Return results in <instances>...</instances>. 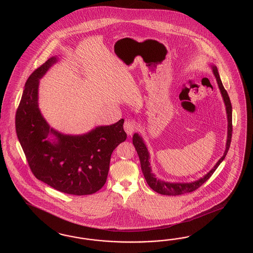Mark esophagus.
Returning <instances> with one entry per match:
<instances>
[{"mask_svg":"<svg viewBox=\"0 0 253 253\" xmlns=\"http://www.w3.org/2000/svg\"><path fill=\"white\" fill-rule=\"evenodd\" d=\"M123 128H124V130L127 132L128 135H131L134 132L135 129H136V125H135V123H134L133 121L126 120L125 123L123 124Z\"/></svg>","mask_w":253,"mask_h":253,"instance_id":"esophagus-1","label":"esophagus"}]
</instances>
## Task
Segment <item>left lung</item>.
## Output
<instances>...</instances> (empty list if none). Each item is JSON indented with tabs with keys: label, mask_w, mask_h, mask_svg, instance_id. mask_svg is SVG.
<instances>
[{
	"label": "left lung",
	"mask_w": 253,
	"mask_h": 253,
	"mask_svg": "<svg viewBox=\"0 0 253 253\" xmlns=\"http://www.w3.org/2000/svg\"><path fill=\"white\" fill-rule=\"evenodd\" d=\"M212 71H213L217 84H218V86H219L220 91L222 93L225 107H226L228 128H227L226 147H225V151L223 153V156L215 164L214 167L211 169L205 176L200 178L198 181L192 182V183H169V182H165V181H161L160 179H157L152 173L151 167H150V162H149V153L147 151V148H146L143 139L138 133H134L133 136H132V144H133V146L137 151L138 157L140 159V163H141V169H142L144 176L146 178V183L153 189L154 191H156L159 194L166 195V196H177V195H183L185 193H190V192L197 190L199 186H201L213 174L215 169L218 168V166L221 164V162L224 160L226 154L229 150L231 138H232V131H233L232 105H231V102H230L228 93H227L226 90L224 89V87L222 85V81H221L219 73H218V69L215 66H212Z\"/></svg>",
	"instance_id": "left-lung-1"
}]
</instances>
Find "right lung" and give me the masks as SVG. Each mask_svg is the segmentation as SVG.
<instances>
[{"instance_id": "add662e5", "label": "right lung", "mask_w": 253, "mask_h": 253, "mask_svg": "<svg viewBox=\"0 0 253 253\" xmlns=\"http://www.w3.org/2000/svg\"><path fill=\"white\" fill-rule=\"evenodd\" d=\"M57 58H49L29 77L15 114V130L32 173L58 191L91 195L107 181L113 150L127 138L124 120L84 135H66L50 128L38 106L39 80ZM57 136L51 143L48 132Z\"/></svg>"}]
</instances>
